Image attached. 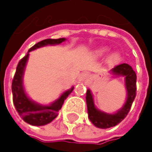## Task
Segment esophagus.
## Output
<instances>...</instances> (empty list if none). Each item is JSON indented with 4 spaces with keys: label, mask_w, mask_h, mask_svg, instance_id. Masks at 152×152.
I'll return each mask as SVG.
<instances>
[{
    "label": "esophagus",
    "mask_w": 152,
    "mask_h": 152,
    "mask_svg": "<svg viewBox=\"0 0 152 152\" xmlns=\"http://www.w3.org/2000/svg\"><path fill=\"white\" fill-rule=\"evenodd\" d=\"M80 79H81V81H87V80L89 79V75L86 74V73H83V74L81 75Z\"/></svg>",
    "instance_id": "esophagus-1"
}]
</instances>
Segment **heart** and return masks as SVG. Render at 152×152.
I'll return each instance as SVG.
<instances>
[{
  "instance_id": "b5f03b06",
  "label": "heart",
  "mask_w": 152,
  "mask_h": 152,
  "mask_svg": "<svg viewBox=\"0 0 152 152\" xmlns=\"http://www.w3.org/2000/svg\"><path fill=\"white\" fill-rule=\"evenodd\" d=\"M109 51H110V49H109L108 47H102V48H100V49H99V50L97 51V54L99 55V56H103V55L106 54ZM120 61H121V54H120L119 53H117V52L113 53L109 56V59H108L109 63L112 64V65L118 63Z\"/></svg>"
}]
</instances>
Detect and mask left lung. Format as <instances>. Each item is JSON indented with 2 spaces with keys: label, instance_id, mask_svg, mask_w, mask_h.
<instances>
[{
  "label": "left lung",
  "instance_id": "1",
  "mask_svg": "<svg viewBox=\"0 0 152 152\" xmlns=\"http://www.w3.org/2000/svg\"><path fill=\"white\" fill-rule=\"evenodd\" d=\"M110 74L113 76H122L125 81V88L127 91L126 101L121 108L113 113H108L98 109L95 104L92 93L90 89L86 92V104L88 118L91 123L99 129H108L119 124L129 113L132 103L136 98L137 91V75L132 67L127 63L120 64L110 70Z\"/></svg>",
  "mask_w": 152,
  "mask_h": 152
}]
</instances>
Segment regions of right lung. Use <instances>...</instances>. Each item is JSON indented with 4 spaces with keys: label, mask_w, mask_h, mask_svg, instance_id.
I'll return each mask as SVG.
<instances>
[{
    "label": "right lung",
    "mask_w": 152,
    "mask_h": 152,
    "mask_svg": "<svg viewBox=\"0 0 152 152\" xmlns=\"http://www.w3.org/2000/svg\"><path fill=\"white\" fill-rule=\"evenodd\" d=\"M66 40L65 38L52 39H48L37 43L35 46L29 49L27 54L19 61L14 79L12 81V93L13 102L15 109L20 117L28 124L32 126H44L53 121L58 115V112L61 108L64 100L73 91L74 86L65 91L56 100L49 105H42L33 101L27 95L23 85V75L25 67L29 59L30 52L46 46H55Z\"/></svg>",
    "instance_id": "right-lung-1"
}]
</instances>
